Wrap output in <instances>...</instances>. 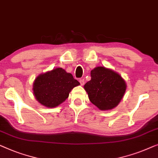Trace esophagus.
<instances>
[{"instance_id":"esophagus-1","label":"esophagus","mask_w":158,"mask_h":158,"mask_svg":"<svg viewBox=\"0 0 158 158\" xmlns=\"http://www.w3.org/2000/svg\"><path fill=\"white\" fill-rule=\"evenodd\" d=\"M79 82H80V84H81V86L84 85V80L83 79H79Z\"/></svg>"}]
</instances>
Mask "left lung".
Masks as SVG:
<instances>
[{"label": "left lung", "instance_id": "left-lung-1", "mask_svg": "<svg viewBox=\"0 0 158 158\" xmlns=\"http://www.w3.org/2000/svg\"><path fill=\"white\" fill-rule=\"evenodd\" d=\"M90 81L84 85L89 99L101 110H112L119 103L126 90L125 81L114 71L98 66L91 71Z\"/></svg>", "mask_w": 158, "mask_h": 158}]
</instances>
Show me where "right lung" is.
I'll list each match as a JSON object with an SVG mask.
<instances>
[{"label":"right lung","mask_w":158,"mask_h":158,"mask_svg":"<svg viewBox=\"0 0 158 158\" xmlns=\"http://www.w3.org/2000/svg\"><path fill=\"white\" fill-rule=\"evenodd\" d=\"M79 82L61 68L39 75L34 83L35 99L44 106L55 107L68 98L71 90Z\"/></svg>","instance_id":"obj_1"}]
</instances>
